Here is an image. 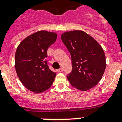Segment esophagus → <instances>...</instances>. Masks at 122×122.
<instances>
[{
	"mask_svg": "<svg viewBox=\"0 0 122 122\" xmlns=\"http://www.w3.org/2000/svg\"><path fill=\"white\" fill-rule=\"evenodd\" d=\"M57 71L58 73H61V72H63V69L62 68H60L59 69H58V70H57Z\"/></svg>",
	"mask_w": 122,
	"mask_h": 122,
	"instance_id": "obj_1",
	"label": "esophagus"
}]
</instances>
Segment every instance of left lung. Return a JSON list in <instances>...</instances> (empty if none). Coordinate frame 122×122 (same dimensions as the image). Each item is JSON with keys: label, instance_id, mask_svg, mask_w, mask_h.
<instances>
[{"label": "left lung", "instance_id": "8db88e82", "mask_svg": "<svg viewBox=\"0 0 122 122\" xmlns=\"http://www.w3.org/2000/svg\"><path fill=\"white\" fill-rule=\"evenodd\" d=\"M61 38L71 57L72 71L67 76L71 85L82 91L94 87L101 80L106 68L102 47L82 31L65 32Z\"/></svg>", "mask_w": 122, "mask_h": 122}]
</instances>
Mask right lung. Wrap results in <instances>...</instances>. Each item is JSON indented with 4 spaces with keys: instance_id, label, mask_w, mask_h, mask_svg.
<instances>
[{
    "instance_id": "obj_1",
    "label": "right lung",
    "mask_w": 122,
    "mask_h": 122,
    "mask_svg": "<svg viewBox=\"0 0 122 122\" xmlns=\"http://www.w3.org/2000/svg\"><path fill=\"white\" fill-rule=\"evenodd\" d=\"M57 39V34L40 31L22 41L15 55V68L23 85L33 92L41 93L52 85L56 73L47 65V49Z\"/></svg>"
}]
</instances>
